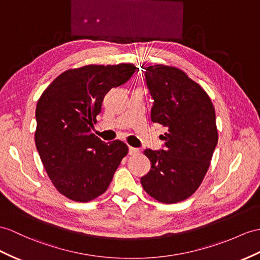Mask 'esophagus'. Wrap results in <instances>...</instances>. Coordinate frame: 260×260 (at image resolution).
I'll return each mask as SVG.
<instances>
[{
  "label": "esophagus",
  "instance_id": "1",
  "mask_svg": "<svg viewBox=\"0 0 260 260\" xmlns=\"http://www.w3.org/2000/svg\"><path fill=\"white\" fill-rule=\"evenodd\" d=\"M140 153V150L137 149V148H132V147H129V154L130 155H137Z\"/></svg>",
  "mask_w": 260,
  "mask_h": 260
}]
</instances>
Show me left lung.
<instances>
[{
  "label": "left lung",
  "instance_id": "8db88e82",
  "mask_svg": "<svg viewBox=\"0 0 260 260\" xmlns=\"http://www.w3.org/2000/svg\"><path fill=\"white\" fill-rule=\"evenodd\" d=\"M145 80L154 103L152 122L166 126V148L147 149L151 170L141 184L151 198L172 204L194 194L210 168L218 141L215 108L210 96L180 68H145Z\"/></svg>",
  "mask_w": 260,
  "mask_h": 260
}]
</instances>
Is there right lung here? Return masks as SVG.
<instances>
[{
  "mask_svg": "<svg viewBox=\"0 0 260 260\" xmlns=\"http://www.w3.org/2000/svg\"><path fill=\"white\" fill-rule=\"evenodd\" d=\"M134 64L87 65L56 77L36 106L35 144L48 178L60 194L89 202L109 187L128 145L91 134L105 94L128 81Z\"/></svg>",
  "mask_w": 260,
  "mask_h": 260,
  "instance_id": "1",
  "label": "right lung"
}]
</instances>
